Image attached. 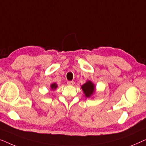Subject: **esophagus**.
I'll list each match as a JSON object with an SVG mask.
<instances>
[{"instance_id": "esophagus-1", "label": "esophagus", "mask_w": 146, "mask_h": 146, "mask_svg": "<svg viewBox=\"0 0 146 146\" xmlns=\"http://www.w3.org/2000/svg\"><path fill=\"white\" fill-rule=\"evenodd\" d=\"M67 84L69 86H73L74 85V81H68L67 82Z\"/></svg>"}]
</instances>
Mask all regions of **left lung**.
Segmentation results:
<instances>
[{
  "mask_svg": "<svg viewBox=\"0 0 146 146\" xmlns=\"http://www.w3.org/2000/svg\"><path fill=\"white\" fill-rule=\"evenodd\" d=\"M82 89L84 92V94H85V96L86 98H90L91 97L94 93V91L96 90V87L92 82L91 81H87L84 84H83L81 86Z\"/></svg>",
  "mask_w": 146,
  "mask_h": 146,
  "instance_id": "left-lung-1",
  "label": "left lung"
}]
</instances>
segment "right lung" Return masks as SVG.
<instances>
[{"label":"right lung","mask_w":146,"mask_h":146,"mask_svg":"<svg viewBox=\"0 0 146 146\" xmlns=\"http://www.w3.org/2000/svg\"><path fill=\"white\" fill-rule=\"evenodd\" d=\"M58 87V86H57V84L56 83H53V84H52L50 85V88H51V89L52 90H55L56 88Z\"/></svg>","instance_id":"add662e5"}]
</instances>
